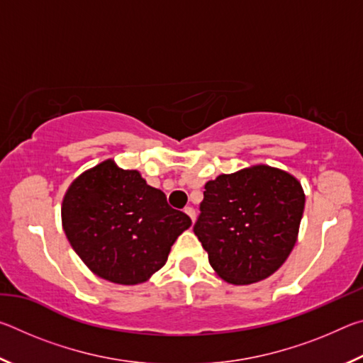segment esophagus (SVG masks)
<instances>
[{"label":"esophagus","instance_id":"obj_1","mask_svg":"<svg viewBox=\"0 0 363 363\" xmlns=\"http://www.w3.org/2000/svg\"><path fill=\"white\" fill-rule=\"evenodd\" d=\"M184 211H186L187 216H189L190 219H192V223H194V220H195V210H194V208H192V206H187Z\"/></svg>","mask_w":363,"mask_h":363}]
</instances>
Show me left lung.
I'll return each mask as SVG.
<instances>
[{"instance_id": "left-lung-1", "label": "left lung", "mask_w": 363, "mask_h": 363, "mask_svg": "<svg viewBox=\"0 0 363 363\" xmlns=\"http://www.w3.org/2000/svg\"><path fill=\"white\" fill-rule=\"evenodd\" d=\"M304 200L298 179L266 164L220 174L206 182L194 232L219 277L253 284L291 253Z\"/></svg>"}]
</instances>
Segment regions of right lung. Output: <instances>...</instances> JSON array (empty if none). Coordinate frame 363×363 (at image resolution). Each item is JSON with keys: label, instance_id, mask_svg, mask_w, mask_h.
<instances>
[{"label": "right lung", "instance_id": "1", "mask_svg": "<svg viewBox=\"0 0 363 363\" xmlns=\"http://www.w3.org/2000/svg\"><path fill=\"white\" fill-rule=\"evenodd\" d=\"M190 224L139 171L120 169L112 160L73 181L62 203L64 232L75 253L96 275L121 285L140 284L162 269Z\"/></svg>", "mask_w": 363, "mask_h": 363}]
</instances>
